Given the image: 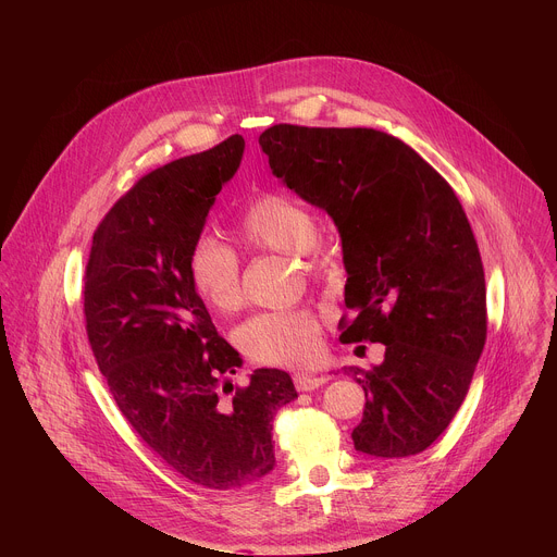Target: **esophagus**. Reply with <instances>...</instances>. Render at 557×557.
<instances>
[{
  "instance_id": "1",
  "label": "esophagus",
  "mask_w": 557,
  "mask_h": 557,
  "mask_svg": "<svg viewBox=\"0 0 557 557\" xmlns=\"http://www.w3.org/2000/svg\"><path fill=\"white\" fill-rule=\"evenodd\" d=\"M326 381H329L326 376L310 374V372H297V374H295V387H297L299 392H310V389H314V387L324 385Z\"/></svg>"
}]
</instances>
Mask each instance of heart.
Here are the masks:
<instances>
[{
	"instance_id": "1",
	"label": "heart",
	"mask_w": 557,
	"mask_h": 557,
	"mask_svg": "<svg viewBox=\"0 0 557 557\" xmlns=\"http://www.w3.org/2000/svg\"><path fill=\"white\" fill-rule=\"evenodd\" d=\"M245 247L301 258L308 271H317L312 249L320 237L314 213L297 198L280 191L256 196L233 222ZM189 280L200 299L218 312H231L243 304L240 260L215 237H198L189 251ZM243 350L260 363L301 366L320 352V317L312 310L260 312L237 331Z\"/></svg>"
}]
</instances>
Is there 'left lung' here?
I'll return each mask as SVG.
<instances>
[{
	"mask_svg": "<svg viewBox=\"0 0 557 557\" xmlns=\"http://www.w3.org/2000/svg\"><path fill=\"white\" fill-rule=\"evenodd\" d=\"M273 176L324 209L342 237V342H376L383 361L346 374L363 387L355 449H428L462 406L487 337L485 271L447 181L404 140L372 127L273 125L260 134Z\"/></svg>",
	"mask_w": 557,
	"mask_h": 557,
	"instance_id": "1",
	"label": "left lung"
}]
</instances>
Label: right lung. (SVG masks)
<instances>
[{
	"label": "right lung",
	"instance_id": "right-lung-1",
	"mask_svg": "<svg viewBox=\"0 0 557 557\" xmlns=\"http://www.w3.org/2000/svg\"><path fill=\"white\" fill-rule=\"evenodd\" d=\"M245 138L143 176L101 220L86 267V331L114 401L136 434L183 479L240 490L275 467L273 419L297 399L288 372L243 366L189 280V251Z\"/></svg>",
	"mask_w": 557,
	"mask_h": 557
}]
</instances>
